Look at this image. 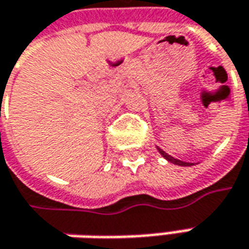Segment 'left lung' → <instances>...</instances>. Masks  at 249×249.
Listing matches in <instances>:
<instances>
[{
  "label": "left lung",
  "instance_id": "1",
  "mask_svg": "<svg viewBox=\"0 0 249 249\" xmlns=\"http://www.w3.org/2000/svg\"><path fill=\"white\" fill-rule=\"evenodd\" d=\"M158 148V151H159V153L164 158V159L167 160V161H170V163H173V164H177V166H182V167H189V166H195V163H189V161H182V160L179 159H175V158H173V156H170L168 153H166V152L163 151V149H160L159 146H156Z\"/></svg>",
  "mask_w": 249,
  "mask_h": 249
}]
</instances>
